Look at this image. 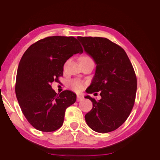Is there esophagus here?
<instances>
[{
  "mask_svg": "<svg viewBox=\"0 0 160 160\" xmlns=\"http://www.w3.org/2000/svg\"><path fill=\"white\" fill-rule=\"evenodd\" d=\"M83 99V97L82 96H80V95H78L77 96V101H80Z\"/></svg>",
  "mask_w": 160,
  "mask_h": 160,
  "instance_id": "esophagus-1",
  "label": "esophagus"
}]
</instances>
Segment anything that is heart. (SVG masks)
Wrapping results in <instances>:
<instances>
[{"instance_id":"1","label":"heart","mask_w":160,"mask_h":160,"mask_svg":"<svg viewBox=\"0 0 160 160\" xmlns=\"http://www.w3.org/2000/svg\"><path fill=\"white\" fill-rule=\"evenodd\" d=\"M68 86L75 92H79L83 88V84L80 80L73 79L68 82Z\"/></svg>"}]
</instances>
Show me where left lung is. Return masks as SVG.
I'll use <instances>...</instances> for the list:
<instances>
[{
	"label": "left lung",
	"instance_id": "1",
	"mask_svg": "<svg viewBox=\"0 0 160 160\" xmlns=\"http://www.w3.org/2000/svg\"><path fill=\"white\" fill-rule=\"evenodd\" d=\"M77 38L97 65L86 92H100L101 97L98 101L89 95L85 97L93 104L91 111L85 116V121L97 132H112L126 121L134 104L137 89L134 70L125 51L110 40L101 37Z\"/></svg>",
	"mask_w": 160,
	"mask_h": 160
}]
</instances>
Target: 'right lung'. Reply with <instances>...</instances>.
<instances>
[{
  "label": "right lung",
  "mask_w": 160,
  "mask_h": 160,
  "mask_svg": "<svg viewBox=\"0 0 160 160\" xmlns=\"http://www.w3.org/2000/svg\"><path fill=\"white\" fill-rule=\"evenodd\" d=\"M82 48L74 37L51 36L28 48L20 60L15 93L23 114L35 129L45 132L62 126L66 109L76 101L69 90L57 94L51 83L59 80L63 65Z\"/></svg>",
  "instance_id": "obj_1"
}]
</instances>
